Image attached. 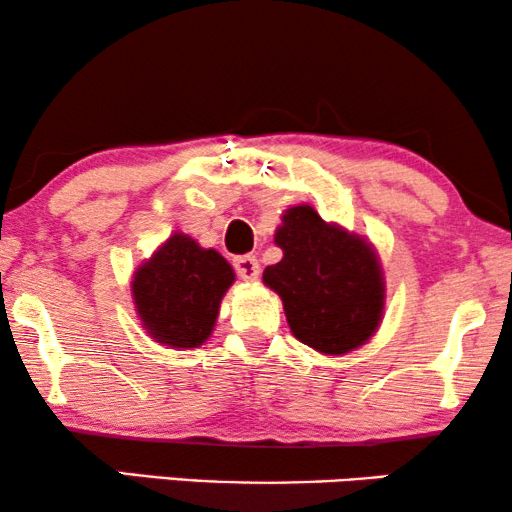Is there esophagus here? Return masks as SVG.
<instances>
[{"instance_id": "34e87169", "label": "esophagus", "mask_w": 512, "mask_h": 512, "mask_svg": "<svg viewBox=\"0 0 512 512\" xmlns=\"http://www.w3.org/2000/svg\"><path fill=\"white\" fill-rule=\"evenodd\" d=\"M233 265H235L237 275H240L242 279H247V282H256L258 275H261V265H258L256 256H237Z\"/></svg>"}]
</instances>
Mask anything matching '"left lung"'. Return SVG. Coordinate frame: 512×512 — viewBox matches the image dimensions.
<instances>
[{
	"label": "left lung",
	"instance_id": "obj_1",
	"mask_svg": "<svg viewBox=\"0 0 512 512\" xmlns=\"http://www.w3.org/2000/svg\"><path fill=\"white\" fill-rule=\"evenodd\" d=\"M275 244L284 256L265 268L263 282L282 298L291 333L328 356L366 345L384 312V275L373 244L326 223L310 205L286 209Z\"/></svg>",
	"mask_w": 512,
	"mask_h": 512
}]
</instances>
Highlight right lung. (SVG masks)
I'll return each instance as SVG.
<instances>
[{
  "mask_svg": "<svg viewBox=\"0 0 512 512\" xmlns=\"http://www.w3.org/2000/svg\"><path fill=\"white\" fill-rule=\"evenodd\" d=\"M235 272L219 251L174 233L132 277V300L144 331L172 349L200 347L214 331L221 298Z\"/></svg>",
  "mask_w": 512,
  "mask_h": 512,
  "instance_id": "1",
  "label": "right lung"
}]
</instances>
